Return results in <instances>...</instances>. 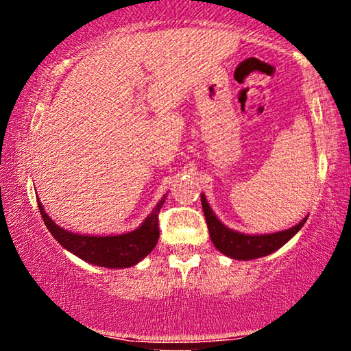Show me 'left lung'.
<instances>
[{
    "label": "left lung",
    "mask_w": 351,
    "mask_h": 351,
    "mask_svg": "<svg viewBox=\"0 0 351 351\" xmlns=\"http://www.w3.org/2000/svg\"><path fill=\"white\" fill-rule=\"evenodd\" d=\"M201 201L204 217H206L208 226L210 239H212L215 247L219 252H223L224 256L235 258V261H252V258L268 256L278 251L290 239H293L295 234H298V230L303 228L307 219V217H304L298 224L292 226L290 229L273 232V234H243V232H237L221 223L217 215L213 213L212 207L208 206L204 193L201 194Z\"/></svg>",
    "instance_id": "1"
}]
</instances>
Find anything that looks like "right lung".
Instances as JSON below:
<instances>
[{
    "label": "right lung",
    "instance_id": "add662e5",
    "mask_svg": "<svg viewBox=\"0 0 351 351\" xmlns=\"http://www.w3.org/2000/svg\"><path fill=\"white\" fill-rule=\"evenodd\" d=\"M166 197H168V193L163 194V197L157 202L149 217H145L139 228L116 235L75 234L61 228L48 217L40 201H37V206H39L47 229L64 250L97 267L128 268L141 262L157 245L160 237L158 212L163 207Z\"/></svg>",
    "mask_w": 351,
    "mask_h": 351
}]
</instances>
